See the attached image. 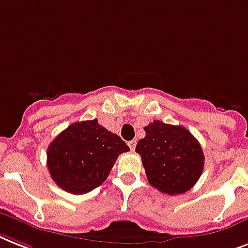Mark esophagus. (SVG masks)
<instances>
[{
	"instance_id": "obj_1",
	"label": "esophagus",
	"mask_w": 248,
	"mask_h": 248,
	"mask_svg": "<svg viewBox=\"0 0 248 248\" xmlns=\"http://www.w3.org/2000/svg\"><path fill=\"white\" fill-rule=\"evenodd\" d=\"M128 146H130L131 152H134L135 148H136V141H135V140H131V141H128Z\"/></svg>"
}]
</instances>
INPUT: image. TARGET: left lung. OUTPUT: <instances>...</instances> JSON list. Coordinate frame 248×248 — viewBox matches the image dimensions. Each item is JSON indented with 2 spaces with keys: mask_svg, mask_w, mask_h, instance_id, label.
I'll return each instance as SVG.
<instances>
[{
  "mask_svg": "<svg viewBox=\"0 0 248 248\" xmlns=\"http://www.w3.org/2000/svg\"><path fill=\"white\" fill-rule=\"evenodd\" d=\"M139 140L140 154L149 183L163 194L178 195L194 187L204 170L200 142L187 128L153 121Z\"/></svg>",
  "mask_w": 248,
  "mask_h": 248,
  "instance_id": "8db88e82",
  "label": "left lung"
}]
</instances>
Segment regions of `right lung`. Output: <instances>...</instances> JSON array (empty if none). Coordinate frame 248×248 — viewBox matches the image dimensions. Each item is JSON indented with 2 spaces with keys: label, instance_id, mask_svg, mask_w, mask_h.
I'll return each instance as SVG.
<instances>
[{
  "label": "right lung",
  "instance_id": "right-lung-1",
  "mask_svg": "<svg viewBox=\"0 0 248 248\" xmlns=\"http://www.w3.org/2000/svg\"><path fill=\"white\" fill-rule=\"evenodd\" d=\"M130 150L98 120L70 124L47 149V167L53 181L70 194L81 195L100 186L114 162Z\"/></svg>",
  "mask_w": 248,
  "mask_h": 248
}]
</instances>
